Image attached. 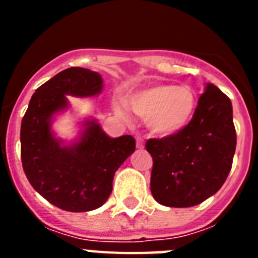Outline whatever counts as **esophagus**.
I'll list each match as a JSON object with an SVG mask.
<instances>
[{
  "mask_svg": "<svg viewBox=\"0 0 258 258\" xmlns=\"http://www.w3.org/2000/svg\"><path fill=\"white\" fill-rule=\"evenodd\" d=\"M136 141H137V147H138V149H143V140H142V138H141V137H137Z\"/></svg>",
  "mask_w": 258,
  "mask_h": 258,
  "instance_id": "1",
  "label": "esophagus"
}]
</instances>
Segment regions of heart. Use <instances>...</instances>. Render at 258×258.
<instances>
[{"label": "heart", "mask_w": 258, "mask_h": 258, "mask_svg": "<svg viewBox=\"0 0 258 258\" xmlns=\"http://www.w3.org/2000/svg\"><path fill=\"white\" fill-rule=\"evenodd\" d=\"M129 106L137 115L147 118L150 131L156 136L169 137L187 126L197 108V97L188 86L154 85L129 97ZM118 115L124 109L115 106Z\"/></svg>", "instance_id": "b5f03b06"}]
</instances>
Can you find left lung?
Segmentation results:
<instances>
[{"label": "left lung", "mask_w": 258, "mask_h": 258, "mask_svg": "<svg viewBox=\"0 0 258 258\" xmlns=\"http://www.w3.org/2000/svg\"><path fill=\"white\" fill-rule=\"evenodd\" d=\"M235 147L231 101L217 86L207 84L183 131L146 142L154 160L152 197L173 208L198 206L222 187Z\"/></svg>", "instance_id": "8db88e82"}]
</instances>
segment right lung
<instances>
[{
  "label": "right lung",
  "mask_w": 258,
  "mask_h": 258,
  "mask_svg": "<svg viewBox=\"0 0 258 258\" xmlns=\"http://www.w3.org/2000/svg\"><path fill=\"white\" fill-rule=\"evenodd\" d=\"M102 88L98 72L67 68L36 90L22 120L20 155L27 178L41 197L63 211L89 212L103 206L115 172L136 150L133 137L111 138L95 118L83 122L71 145L51 131L54 115L70 107L67 95L94 97Z\"/></svg>",
  "instance_id": "right-lung-1"
}]
</instances>
